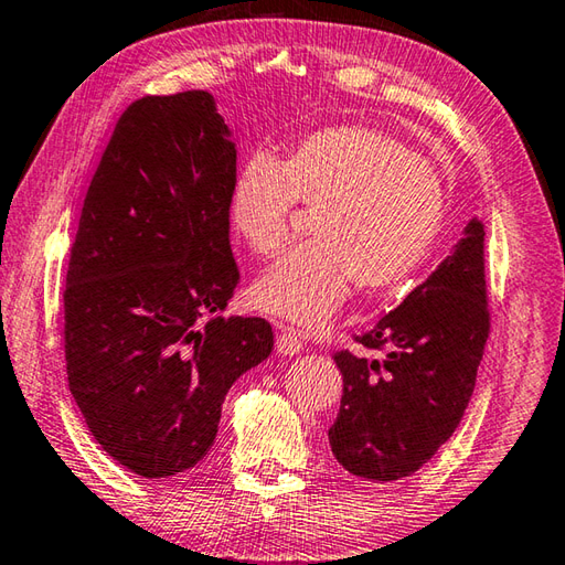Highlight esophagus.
Listing matches in <instances>:
<instances>
[{"label": "esophagus", "instance_id": "esophagus-1", "mask_svg": "<svg viewBox=\"0 0 565 565\" xmlns=\"http://www.w3.org/2000/svg\"><path fill=\"white\" fill-rule=\"evenodd\" d=\"M303 350V334L294 330V328H286L279 326L276 328V352L284 354V356H294Z\"/></svg>", "mask_w": 565, "mask_h": 565}]
</instances>
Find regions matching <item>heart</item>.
Returning <instances> with one entry per match:
<instances>
[{
  "label": "heart",
  "instance_id": "1",
  "mask_svg": "<svg viewBox=\"0 0 565 565\" xmlns=\"http://www.w3.org/2000/svg\"><path fill=\"white\" fill-rule=\"evenodd\" d=\"M298 201L318 209L313 239L294 247L252 284L262 313L320 328L354 284L398 289L423 267L447 218L439 170L381 128L347 124L298 140L284 160L255 154L231 191V225L262 257L289 243Z\"/></svg>",
  "mask_w": 565,
  "mask_h": 565
}]
</instances>
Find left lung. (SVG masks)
<instances>
[{
    "mask_svg": "<svg viewBox=\"0 0 565 565\" xmlns=\"http://www.w3.org/2000/svg\"><path fill=\"white\" fill-rule=\"evenodd\" d=\"M483 223L473 218L451 255L356 342L342 350V401L328 439L334 459L369 481H398L425 466L459 427L490 332Z\"/></svg>",
    "mask_w": 565,
    "mask_h": 565,
    "instance_id": "obj_1",
    "label": "left lung"
}]
</instances>
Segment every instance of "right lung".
Masks as SVG:
<instances>
[{
  "label": "right lung",
  "instance_id": "right-lung-1",
  "mask_svg": "<svg viewBox=\"0 0 565 565\" xmlns=\"http://www.w3.org/2000/svg\"><path fill=\"white\" fill-rule=\"evenodd\" d=\"M235 142L209 92L142 97L118 118L70 249V393L114 461L170 478L213 447L233 383L271 354L264 318H221Z\"/></svg>",
  "mask_w": 565,
  "mask_h": 565
}]
</instances>
